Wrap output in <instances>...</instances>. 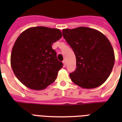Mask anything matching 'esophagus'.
<instances>
[{"label":"esophagus","instance_id":"1","mask_svg":"<svg viewBox=\"0 0 122 122\" xmlns=\"http://www.w3.org/2000/svg\"><path fill=\"white\" fill-rule=\"evenodd\" d=\"M63 66L66 67V62L65 60H64V61H63Z\"/></svg>","mask_w":122,"mask_h":122}]
</instances>
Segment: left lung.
<instances>
[{
  "label": "left lung",
  "mask_w": 122,
  "mask_h": 122,
  "mask_svg": "<svg viewBox=\"0 0 122 122\" xmlns=\"http://www.w3.org/2000/svg\"><path fill=\"white\" fill-rule=\"evenodd\" d=\"M63 35L76 56V70L70 74L73 82L87 89L104 83L115 63L113 49L107 37L97 30L84 26L63 29Z\"/></svg>",
  "instance_id": "1"
}]
</instances>
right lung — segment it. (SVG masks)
<instances>
[{
	"label": "right lung",
	"mask_w": 122,
	"mask_h": 122,
	"mask_svg": "<svg viewBox=\"0 0 122 122\" xmlns=\"http://www.w3.org/2000/svg\"><path fill=\"white\" fill-rule=\"evenodd\" d=\"M59 29L35 26L17 38L10 54V65L18 80L29 89L41 91L55 81L63 63L52 44L61 39Z\"/></svg>",
	"instance_id": "add662e5"
}]
</instances>
